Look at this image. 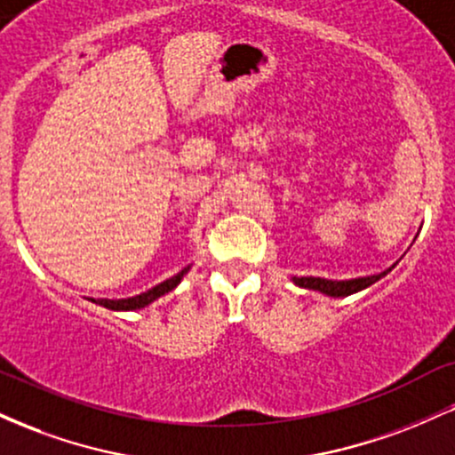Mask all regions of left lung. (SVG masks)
Wrapping results in <instances>:
<instances>
[{"mask_svg": "<svg viewBox=\"0 0 455 455\" xmlns=\"http://www.w3.org/2000/svg\"><path fill=\"white\" fill-rule=\"evenodd\" d=\"M391 271V269H387ZM387 271L379 275H368V278H355V280H325V278H295V284L304 286V289L321 291V293L331 295V297H347L351 293H357V291L365 289V286L374 284V282L383 278Z\"/></svg>", "mask_w": 455, "mask_h": 455, "instance_id": "1", "label": "left lung"}]
</instances>
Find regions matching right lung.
Listing matches in <instances>:
<instances>
[{
	"label": "right lung",
	"mask_w": 455,
	"mask_h": 455,
	"mask_svg": "<svg viewBox=\"0 0 455 455\" xmlns=\"http://www.w3.org/2000/svg\"><path fill=\"white\" fill-rule=\"evenodd\" d=\"M190 267L181 269L180 274L173 275V278L164 280L162 284L154 286V289L145 291V293H140L137 297H128V299H93L96 304H100L104 307H108V310H139V307H145L148 304H151L154 299H158V297H162L164 293H169V291H173L177 284H180V280L184 278V274Z\"/></svg>",
	"instance_id": "add662e5"
}]
</instances>
